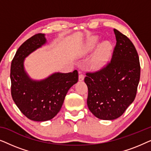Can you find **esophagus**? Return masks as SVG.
Returning <instances> with one entry per match:
<instances>
[{
    "label": "esophagus",
    "instance_id": "esophagus-1",
    "mask_svg": "<svg viewBox=\"0 0 151 151\" xmlns=\"http://www.w3.org/2000/svg\"><path fill=\"white\" fill-rule=\"evenodd\" d=\"M78 79H79V81H83L84 79V76L83 74L82 73V72H79V78H78Z\"/></svg>",
    "mask_w": 151,
    "mask_h": 151
}]
</instances>
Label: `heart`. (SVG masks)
Masks as SVG:
<instances>
[{"label": "heart", "instance_id": "heart-1", "mask_svg": "<svg viewBox=\"0 0 151 151\" xmlns=\"http://www.w3.org/2000/svg\"><path fill=\"white\" fill-rule=\"evenodd\" d=\"M98 38L96 36H92L88 39L86 44V49L87 50H91L98 43ZM111 49V44L109 41H104L101 42L97 47L96 52L93 56L91 65L93 67L98 68L105 63L110 55Z\"/></svg>", "mask_w": 151, "mask_h": 151}]
</instances>
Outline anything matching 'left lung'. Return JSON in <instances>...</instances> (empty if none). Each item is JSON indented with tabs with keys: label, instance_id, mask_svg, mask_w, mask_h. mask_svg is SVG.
<instances>
[{
	"label": "left lung",
	"instance_id": "1",
	"mask_svg": "<svg viewBox=\"0 0 151 151\" xmlns=\"http://www.w3.org/2000/svg\"><path fill=\"white\" fill-rule=\"evenodd\" d=\"M116 45L106 67L86 73L87 105L100 119L113 120L124 113L135 100L140 78V65L133 42L118 30L113 29Z\"/></svg>",
	"mask_w": 151,
	"mask_h": 151
}]
</instances>
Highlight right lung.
<instances>
[{
    "label": "right lung",
    "instance_id": "add662e5",
    "mask_svg": "<svg viewBox=\"0 0 151 151\" xmlns=\"http://www.w3.org/2000/svg\"><path fill=\"white\" fill-rule=\"evenodd\" d=\"M46 42L44 34L31 37L18 48L11 65L12 99L22 114L36 122L53 118L60 110L68 91L78 80L77 70L54 73L41 80L29 76L24 70V59Z\"/></svg>",
    "mask_w": 151,
    "mask_h": 151
}]
</instances>
